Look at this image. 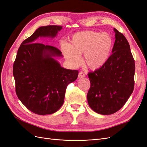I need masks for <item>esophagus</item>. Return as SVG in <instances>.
<instances>
[{"label": "esophagus", "mask_w": 147, "mask_h": 147, "mask_svg": "<svg viewBox=\"0 0 147 147\" xmlns=\"http://www.w3.org/2000/svg\"><path fill=\"white\" fill-rule=\"evenodd\" d=\"M85 77V74L83 72H80L79 74H78V78H83Z\"/></svg>", "instance_id": "1"}]
</instances>
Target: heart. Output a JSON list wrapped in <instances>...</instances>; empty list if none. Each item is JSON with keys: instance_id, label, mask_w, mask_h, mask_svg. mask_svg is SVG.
I'll list each match as a JSON object with an SVG mask.
<instances>
[{"instance_id": "1", "label": "heart", "mask_w": 147, "mask_h": 147, "mask_svg": "<svg viewBox=\"0 0 147 147\" xmlns=\"http://www.w3.org/2000/svg\"><path fill=\"white\" fill-rule=\"evenodd\" d=\"M113 39L107 32L84 30L75 33L70 45L63 46L64 56L73 66H77L84 54L83 63L92 70L98 69L107 62L110 57Z\"/></svg>"}]
</instances>
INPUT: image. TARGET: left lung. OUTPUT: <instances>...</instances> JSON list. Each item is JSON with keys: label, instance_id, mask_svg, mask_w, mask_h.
Here are the masks:
<instances>
[{"label": "left lung", "instance_id": "left-lung-1", "mask_svg": "<svg viewBox=\"0 0 147 147\" xmlns=\"http://www.w3.org/2000/svg\"><path fill=\"white\" fill-rule=\"evenodd\" d=\"M112 54L100 69L88 74L91 86L87 99L97 113H115L123 107L134 89L135 61L127 39L114 28Z\"/></svg>", "mask_w": 147, "mask_h": 147}]
</instances>
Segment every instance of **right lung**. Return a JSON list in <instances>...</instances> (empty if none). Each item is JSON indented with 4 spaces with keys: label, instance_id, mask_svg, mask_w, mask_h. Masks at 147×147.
I'll return each mask as SVG.
<instances>
[{
    "label": "right lung",
    "instance_id": "right-lung-1",
    "mask_svg": "<svg viewBox=\"0 0 147 147\" xmlns=\"http://www.w3.org/2000/svg\"><path fill=\"white\" fill-rule=\"evenodd\" d=\"M62 26L40 27L20 44L13 65L16 92L25 107L36 114H53L64 103L67 85L77 79L78 71L61 67L56 47L36 42L39 37L54 38Z\"/></svg>",
    "mask_w": 147,
    "mask_h": 147
}]
</instances>
